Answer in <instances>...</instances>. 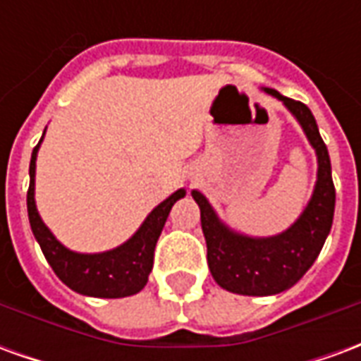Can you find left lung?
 Wrapping results in <instances>:
<instances>
[{
  "label": "left lung",
  "instance_id": "8db88e82",
  "mask_svg": "<svg viewBox=\"0 0 361 361\" xmlns=\"http://www.w3.org/2000/svg\"><path fill=\"white\" fill-rule=\"evenodd\" d=\"M265 92L279 98L292 111L317 154V183L300 219L279 235L251 238L228 228L207 197L197 189L191 191L201 209V228L212 279L228 292L242 295L280 294L310 271L333 226L336 199L329 150L310 108L282 96L279 90L265 89Z\"/></svg>",
  "mask_w": 361,
  "mask_h": 361
}]
</instances>
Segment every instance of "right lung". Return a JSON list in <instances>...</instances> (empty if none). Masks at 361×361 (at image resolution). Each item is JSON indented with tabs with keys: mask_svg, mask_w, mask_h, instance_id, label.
I'll return each instance as SVG.
<instances>
[{
	"mask_svg": "<svg viewBox=\"0 0 361 361\" xmlns=\"http://www.w3.org/2000/svg\"><path fill=\"white\" fill-rule=\"evenodd\" d=\"M46 133V131H44ZM44 139V135H42ZM40 139V142H42ZM40 142L32 150L30 158V185L27 193V209L30 228L36 242L40 243L44 257L50 263L58 279L75 292L92 298H126L141 292L149 274L152 271L154 261V247H157L160 232L166 224V219L172 211L173 203L185 197V189H178L166 201L152 209L145 219L141 228L135 232L126 243L119 247L104 253H77L67 250L66 245L56 240L50 228L46 226L36 211L35 203V173H36V154L40 149Z\"/></svg>",
	"mask_w": 361,
	"mask_h": 361,
	"instance_id": "right-lung-1",
	"label": "right lung"
}]
</instances>
